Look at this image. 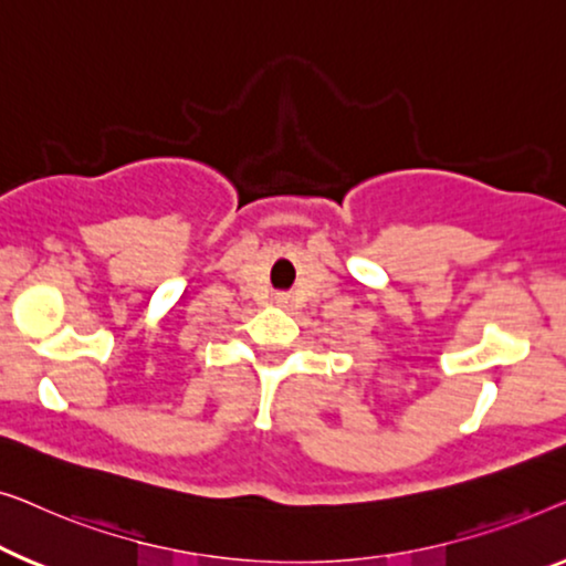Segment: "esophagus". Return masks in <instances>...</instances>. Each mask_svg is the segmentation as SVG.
I'll use <instances>...</instances> for the list:
<instances>
[{
    "label": "esophagus",
    "instance_id": "obj_1",
    "mask_svg": "<svg viewBox=\"0 0 566 566\" xmlns=\"http://www.w3.org/2000/svg\"><path fill=\"white\" fill-rule=\"evenodd\" d=\"M274 302H276V305H280V307H286V305H290V294L280 292V294H276V297H274Z\"/></svg>",
    "mask_w": 566,
    "mask_h": 566
}]
</instances>
